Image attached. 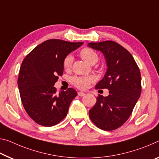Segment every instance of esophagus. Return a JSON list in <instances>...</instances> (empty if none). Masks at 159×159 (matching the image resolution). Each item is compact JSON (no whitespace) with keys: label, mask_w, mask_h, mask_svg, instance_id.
Instances as JSON below:
<instances>
[{"label":"esophagus","mask_w":159,"mask_h":159,"mask_svg":"<svg viewBox=\"0 0 159 159\" xmlns=\"http://www.w3.org/2000/svg\"><path fill=\"white\" fill-rule=\"evenodd\" d=\"M78 95H79V96H80V97L84 96L85 93L84 92H79V93H78Z\"/></svg>","instance_id":"esophagus-1"}]
</instances>
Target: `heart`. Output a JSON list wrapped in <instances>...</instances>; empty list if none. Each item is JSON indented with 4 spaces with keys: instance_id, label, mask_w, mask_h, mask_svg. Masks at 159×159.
Instances as JSON below:
<instances>
[{
    "instance_id": "heart-1",
    "label": "heart",
    "mask_w": 159,
    "mask_h": 159,
    "mask_svg": "<svg viewBox=\"0 0 159 159\" xmlns=\"http://www.w3.org/2000/svg\"><path fill=\"white\" fill-rule=\"evenodd\" d=\"M80 57L85 61L90 64H95L99 59L98 55L96 52L93 51L90 48H84L81 49L80 52ZM73 61H74V57L72 55H67L64 58V61H63V66L65 69H69L72 66ZM72 84L78 89L85 90L89 86L90 84L94 81V78L91 75H88V76H74L72 78Z\"/></svg>"
}]
</instances>
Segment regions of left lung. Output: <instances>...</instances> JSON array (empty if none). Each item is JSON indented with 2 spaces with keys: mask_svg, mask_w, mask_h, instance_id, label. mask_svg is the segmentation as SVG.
Segmentation results:
<instances>
[{
  "mask_svg": "<svg viewBox=\"0 0 159 159\" xmlns=\"http://www.w3.org/2000/svg\"><path fill=\"white\" fill-rule=\"evenodd\" d=\"M88 46L101 52L107 66L95 89L109 90L106 97L98 95L89 117L98 128L114 130L129 119L142 91L140 70L132 55L113 41L90 42Z\"/></svg>",
  "mask_w": 159,
  "mask_h": 159,
  "instance_id": "left-lung-1",
  "label": "left lung"
}]
</instances>
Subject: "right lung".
Wrapping results in <instances>:
<instances>
[{
    "instance_id": "right-lung-1",
    "label": "right lung",
    "mask_w": 159,
    "mask_h": 159,
    "mask_svg": "<svg viewBox=\"0 0 159 159\" xmlns=\"http://www.w3.org/2000/svg\"><path fill=\"white\" fill-rule=\"evenodd\" d=\"M83 44L49 39L37 46L24 59L17 84L25 111L37 124L52 127L67 115L77 92L69 88L57 94L54 85L63 75L64 58Z\"/></svg>"
}]
</instances>
